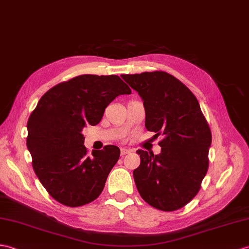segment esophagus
Listing matches in <instances>:
<instances>
[{"label":"esophagus","mask_w":249,"mask_h":249,"mask_svg":"<svg viewBox=\"0 0 249 249\" xmlns=\"http://www.w3.org/2000/svg\"><path fill=\"white\" fill-rule=\"evenodd\" d=\"M131 153V149H128V148H121V155L124 156L126 154H129Z\"/></svg>","instance_id":"esophagus-1"}]
</instances>
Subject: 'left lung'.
Segmentation results:
<instances>
[{
	"label": "left lung",
	"instance_id": "left-lung-1",
	"mask_svg": "<svg viewBox=\"0 0 249 249\" xmlns=\"http://www.w3.org/2000/svg\"><path fill=\"white\" fill-rule=\"evenodd\" d=\"M142 97L145 127L162 135L161 153L138 149L137 189L148 205L162 211L184 207L198 193L209 166L212 136L197 98L186 85L163 71L124 74Z\"/></svg>",
	"mask_w": 249,
	"mask_h": 249
}]
</instances>
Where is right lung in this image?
Here are the masks:
<instances>
[{
  "label": "right lung",
  "mask_w": 249,
  "mask_h": 249,
  "mask_svg": "<svg viewBox=\"0 0 249 249\" xmlns=\"http://www.w3.org/2000/svg\"><path fill=\"white\" fill-rule=\"evenodd\" d=\"M131 90L118 75L84 74L54 86L40 98L27 122L33 169L58 203L80 207L96 199L120 157L106 145L88 155L82 130L97 125L115 97Z\"/></svg>",
  "instance_id": "right-lung-1"
}]
</instances>
